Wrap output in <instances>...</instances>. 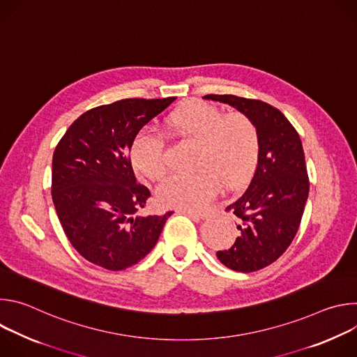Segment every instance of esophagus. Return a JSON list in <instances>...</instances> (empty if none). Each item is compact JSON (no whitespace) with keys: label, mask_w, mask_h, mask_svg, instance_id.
<instances>
[{"label":"esophagus","mask_w":357,"mask_h":357,"mask_svg":"<svg viewBox=\"0 0 357 357\" xmlns=\"http://www.w3.org/2000/svg\"><path fill=\"white\" fill-rule=\"evenodd\" d=\"M181 212L188 215L192 219H206L208 218L206 212H195V211H181Z\"/></svg>","instance_id":"1"}]
</instances>
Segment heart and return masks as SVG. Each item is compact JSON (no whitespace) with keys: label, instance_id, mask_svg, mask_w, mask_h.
<instances>
[{"label":"heart","instance_id":"heart-1","mask_svg":"<svg viewBox=\"0 0 357 357\" xmlns=\"http://www.w3.org/2000/svg\"><path fill=\"white\" fill-rule=\"evenodd\" d=\"M167 131L179 139L196 142L190 175L172 176L158 189L167 208L200 211L208 206L222 182L227 188L243 185L259 160L260 138L256 124L243 113L222 114L206 105H190L175 112L165 123ZM134 169L151 181L167 175L164 138L141 131L131 146Z\"/></svg>","mask_w":357,"mask_h":357}]
</instances>
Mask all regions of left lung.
Instances as JSON below:
<instances>
[{"mask_svg": "<svg viewBox=\"0 0 357 357\" xmlns=\"http://www.w3.org/2000/svg\"><path fill=\"white\" fill-rule=\"evenodd\" d=\"M245 114L260 138L257 169L247 190L226 211L238 218V237L216 256L227 268L252 273L273 264L292 243L310 193L301 138L287 117L261 100L208 94Z\"/></svg>", "mask_w": 357, "mask_h": 357, "instance_id": "left-lung-1", "label": "left lung"}]
</instances>
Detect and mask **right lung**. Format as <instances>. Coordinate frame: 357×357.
<instances>
[{"mask_svg": "<svg viewBox=\"0 0 357 357\" xmlns=\"http://www.w3.org/2000/svg\"><path fill=\"white\" fill-rule=\"evenodd\" d=\"M175 97L124 98L83 113L52 160V200L63 231L87 261L121 271L154 248L174 212L139 216L151 192L128 157L138 131Z\"/></svg>", "mask_w": 357, "mask_h": 357, "instance_id": "obj_1", "label": "right lung"}]
</instances>
